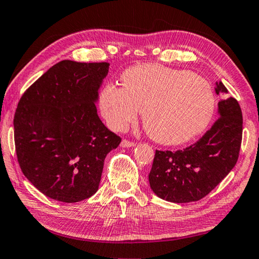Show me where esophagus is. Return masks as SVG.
<instances>
[{
	"label": "esophagus",
	"instance_id": "obj_1",
	"mask_svg": "<svg viewBox=\"0 0 259 259\" xmlns=\"http://www.w3.org/2000/svg\"><path fill=\"white\" fill-rule=\"evenodd\" d=\"M135 145H136V144L134 142H130V140H128V139H123L121 142L122 147H134Z\"/></svg>",
	"mask_w": 259,
	"mask_h": 259
}]
</instances>
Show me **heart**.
Instances as JSON below:
<instances>
[{
	"label": "heart",
	"mask_w": 259,
	"mask_h": 259,
	"mask_svg": "<svg viewBox=\"0 0 259 259\" xmlns=\"http://www.w3.org/2000/svg\"><path fill=\"white\" fill-rule=\"evenodd\" d=\"M122 88L106 84L99 107L108 126L122 131L143 111V124L155 142L176 146L208 128L216 95L203 77L156 64L135 65L122 73Z\"/></svg>",
	"instance_id": "heart-1"
}]
</instances>
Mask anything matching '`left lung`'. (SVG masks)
<instances>
[{
  "label": "left lung",
  "mask_w": 259,
  "mask_h": 259,
  "mask_svg": "<svg viewBox=\"0 0 259 259\" xmlns=\"http://www.w3.org/2000/svg\"><path fill=\"white\" fill-rule=\"evenodd\" d=\"M216 94H227L216 82ZM218 119L202 138L176 152L155 151L148 181L152 191L169 202L187 203L209 194L232 169L242 140V112L233 97L218 103Z\"/></svg>",
  "instance_id": "left-lung-1"
}]
</instances>
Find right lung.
Listing matches in <instances>:
<instances>
[{
  "mask_svg": "<svg viewBox=\"0 0 259 259\" xmlns=\"http://www.w3.org/2000/svg\"><path fill=\"white\" fill-rule=\"evenodd\" d=\"M108 63L61 60L18 103L14 128L25 177L49 198L73 203L98 191L104 160L121 138L100 121L96 103Z\"/></svg>",
  "mask_w": 259,
  "mask_h": 259,
  "instance_id": "1",
  "label": "right lung"
}]
</instances>
